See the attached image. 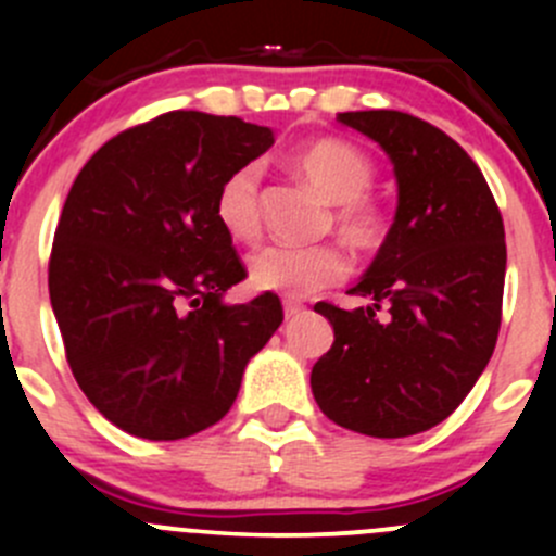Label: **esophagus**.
Listing matches in <instances>:
<instances>
[{"mask_svg": "<svg viewBox=\"0 0 556 556\" xmlns=\"http://www.w3.org/2000/svg\"><path fill=\"white\" fill-rule=\"evenodd\" d=\"M306 312V306L304 304H299V301H285V317L288 319H295V317H301V314Z\"/></svg>", "mask_w": 556, "mask_h": 556, "instance_id": "34e87169", "label": "esophagus"}]
</instances>
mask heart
<instances>
[{
	"label": "heart",
	"mask_w": 556,
	"mask_h": 556,
	"mask_svg": "<svg viewBox=\"0 0 556 556\" xmlns=\"http://www.w3.org/2000/svg\"><path fill=\"white\" fill-rule=\"evenodd\" d=\"M293 172L330 201L328 226L344 244L361 255L379 252L390 237L392 217L371 190L377 166L371 155L346 139L323 137L304 144L290 159ZM215 217L237 242H252L261 233V169L244 164L220 182L215 195ZM250 282L288 299H306L350 274V261L336 244L317 247H261L250 257Z\"/></svg>",
	"instance_id": "obj_1"
}]
</instances>
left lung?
<instances>
[{
	"instance_id": "1",
	"label": "left lung",
	"mask_w": 556,
	"mask_h": 556,
	"mask_svg": "<svg viewBox=\"0 0 556 556\" xmlns=\"http://www.w3.org/2000/svg\"><path fill=\"white\" fill-rule=\"evenodd\" d=\"M395 164L397 212L366 277L371 304L319 301L333 346L312 392L336 425L403 439L444 422L490 363L503 317L506 231L484 174L441 128L397 110L341 112ZM384 311L382 318L378 312Z\"/></svg>"
}]
</instances>
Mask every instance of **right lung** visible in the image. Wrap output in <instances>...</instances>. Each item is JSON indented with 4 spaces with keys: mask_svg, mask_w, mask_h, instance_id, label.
Segmentation results:
<instances>
[{
    "mask_svg": "<svg viewBox=\"0 0 556 556\" xmlns=\"http://www.w3.org/2000/svg\"><path fill=\"white\" fill-rule=\"evenodd\" d=\"M274 144L242 117L174 110L91 155L48 263L66 363L126 433L177 441L220 422L247 361L285 314L277 295L223 304L247 277L215 217L223 179Z\"/></svg>",
    "mask_w": 556,
    "mask_h": 556,
    "instance_id": "obj_1",
    "label": "right lung"
}]
</instances>
